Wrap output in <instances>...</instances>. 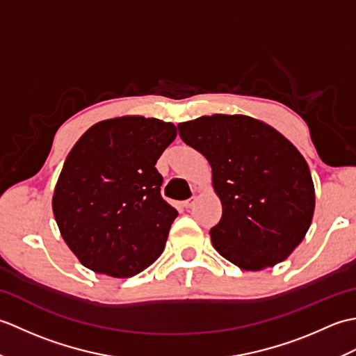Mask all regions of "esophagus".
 Returning <instances> with one entry per match:
<instances>
[{
    "label": "esophagus",
    "mask_w": 356,
    "mask_h": 356,
    "mask_svg": "<svg viewBox=\"0 0 356 356\" xmlns=\"http://www.w3.org/2000/svg\"><path fill=\"white\" fill-rule=\"evenodd\" d=\"M194 202H195V199L194 197H191V199H188V200H185L182 205H184V208H186V209H190L193 205H194Z\"/></svg>",
    "instance_id": "1"
}]
</instances>
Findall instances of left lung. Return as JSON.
<instances>
[{"label":"left lung","instance_id":"left-lung-1","mask_svg":"<svg viewBox=\"0 0 356 356\" xmlns=\"http://www.w3.org/2000/svg\"><path fill=\"white\" fill-rule=\"evenodd\" d=\"M177 127L213 168L223 208L209 231L217 252L245 270L286 260L315 209L311 170L300 151L275 128L243 115L202 116Z\"/></svg>","mask_w":356,"mask_h":356}]
</instances>
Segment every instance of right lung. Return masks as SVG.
Segmentation results:
<instances>
[{
  "mask_svg": "<svg viewBox=\"0 0 356 356\" xmlns=\"http://www.w3.org/2000/svg\"><path fill=\"white\" fill-rule=\"evenodd\" d=\"M176 136L171 122L122 116L95 124L74 143L51 208L86 268L127 278L163 252L177 211L162 199L156 162Z\"/></svg>",
  "mask_w": 356,
  "mask_h": 356,
  "instance_id": "obj_1",
  "label": "right lung"
}]
</instances>
